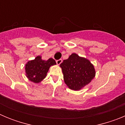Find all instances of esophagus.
Here are the masks:
<instances>
[{
	"label": "esophagus",
	"instance_id": "esophagus-1",
	"mask_svg": "<svg viewBox=\"0 0 125 125\" xmlns=\"http://www.w3.org/2000/svg\"><path fill=\"white\" fill-rule=\"evenodd\" d=\"M62 62V59H59V60L56 61V63H57V64L59 65Z\"/></svg>",
	"mask_w": 125,
	"mask_h": 125
}]
</instances>
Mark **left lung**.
Segmentation results:
<instances>
[{
    "mask_svg": "<svg viewBox=\"0 0 125 125\" xmlns=\"http://www.w3.org/2000/svg\"><path fill=\"white\" fill-rule=\"evenodd\" d=\"M64 80L69 89L79 91L95 77L93 64L88 59L73 53L60 64Z\"/></svg>",
    "mask_w": 125,
    "mask_h": 125,
    "instance_id": "obj_1",
    "label": "left lung"
}]
</instances>
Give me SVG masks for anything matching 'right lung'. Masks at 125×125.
Listing matches in <instances>:
<instances>
[{
    "mask_svg": "<svg viewBox=\"0 0 125 125\" xmlns=\"http://www.w3.org/2000/svg\"><path fill=\"white\" fill-rule=\"evenodd\" d=\"M56 64V61L52 58L45 61L42 59L41 56H37L25 64L26 77L34 83H39L46 77L51 66Z\"/></svg>",
    "mask_w": 125,
    "mask_h": 125,
    "instance_id": "obj_1",
    "label": "right lung"
}]
</instances>
